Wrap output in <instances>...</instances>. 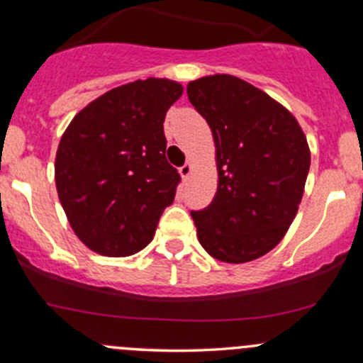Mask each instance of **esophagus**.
I'll return each instance as SVG.
<instances>
[{
    "mask_svg": "<svg viewBox=\"0 0 363 363\" xmlns=\"http://www.w3.org/2000/svg\"><path fill=\"white\" fill-rule=\"evenodd\" d=\"M191 172H193V164H191V161H188V163L182 164V167L179 168V174H181V177H182V179H188L189 175H191Z\"/></svg>",
    "mask_w": 363,
    "mask_h": 363,
    "instance_id": "obj_1",
    "label": "esophagus"
}]
</instances>
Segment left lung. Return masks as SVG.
Listing matches in <instances>:
<instances>
[{"label": "left lung", "mask_w": 363, "mask_h": 363, "mask_svg": "<svg viewBox=\"0 0 363 363\" xmlns=\"http://www.w3.org/2000/svg\"><path fill=\"white\" fill-rule=\"evenodd\" d=\"M188 98L212 131L218 189L191 212L212 258L246 263L272 251L302 202L311 151L298 121L265 91L216 73L188 84Z\"/></svg>", "instance_id": "left-lung-1"}]
</instances>
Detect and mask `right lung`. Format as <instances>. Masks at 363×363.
<instances>
[{
  "instance_id": "1",
  "label": "right lung",
  "mask_w": 363,
  "mask_h": 363,
  "mask_svg": "<svg viewBox=\"0 0 363 363\" xmlns=\"http://www.w3.org/2000/svg\"><path fill=\"white\" fill-rule=\"evenodd\" d=\"M182 84L149 77L113 87L82 108L61 137L56 189L69 226L91 251L130 256L152 240L174 202L163 123Z\"/></svg>"
}]
</instances>
